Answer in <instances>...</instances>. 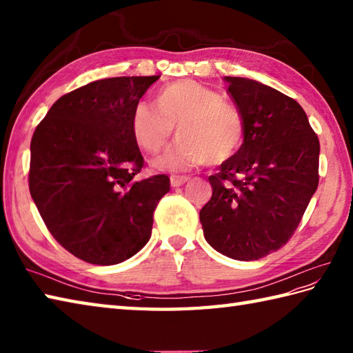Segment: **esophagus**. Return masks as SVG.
Returning a JSON list of instances; mask_svg holds the SVG:
<instances>
[{
    "instance_id": "esophagus-1",
    "label": "esophagus",
    "mask_w": 353,
    "mask_h": 353,
    "mask_svg": "<svg viewBox=\"0 0 353 353\" xmlns=\"http://www.w3.org/2000/svg\"><path fill=\"white\" fill-rule=\"evenodd\" d=\"M189 179H190V176H185V175H172L170 184H172V187H179V185L185 184Z\"/></svg>"
}]
</instances>
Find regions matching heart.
<instances>
[{
    "label": "heart",
    "instance_id": "heart-1",
    "mask_svg": "<svg viewBox=\"0 0 353 353\" xmlns=\"http://www.w3.org/2000/svg\"><path fill=\"white\" fill-rule=\"evenodd\" d=\"M154 103L155 108L137 102L129 128L137 146L154 154L166 146L176 126L178 140L157 158V168L187 170L208 160L227 161L239 150L242 116L218 91L195 81H179L158 91Z\"/></svg>",
    "mask_w": 353,
    "mask_h": 353
}]
</instances>
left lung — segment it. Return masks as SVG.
<instances>
[{
  "label": "left lung",
  "mask_w": 353,
  "mask_h": 353,
  "mask_svg": "<svg viewBox=\"0 0 353 353\" xmlns=\"http://www.w3.org/2000/svg\"><path fill=\"white\" fill-rule=\"evenodd\" d=\"M243 120V143L208 176L199 219L210 245L257 261L290 241L319 185L320 141L296 100L247 77H224Z\"/></svg>",
  "instance_id": "8db88e82"
}]
</instances>
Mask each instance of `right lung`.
Masks as SVG:
<instances>
[{
    "mask_svg": "<svg viewBox=\"0 0 353 353\" xmlns=\"http://www.w3.org/2000/svg\"><path fill=\"white\" fill-rule=\"evenodd\" d=\"M160 76L110 77L57 99L34 129L28 187L50 233L71 254L116 265L150 239L168 175L137 179L145 160L129 117Z\"/></svg>",
    "mask_w": 353,
    "mask_h": 353,
    "instance_id": "1",
    "label": "right lung"
}]
</instances>
